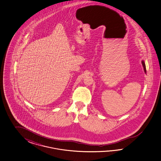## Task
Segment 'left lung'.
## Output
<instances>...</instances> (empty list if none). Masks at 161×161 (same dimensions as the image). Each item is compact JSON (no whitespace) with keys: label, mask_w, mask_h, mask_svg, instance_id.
Listing matches in <instances>:
<instances>
[{"label":"left lung","mask_w":161,"mask_h":161,"mask_svg":"<svg viewBox=\"0 0 161 161\" xmlns=\"http://www.w3.org/2000/svg\"><path fill=\"white\" fill-rule=\"evenodd\" d=\"M142 65H143V69H144L145 73H146V66H145V61H144L143 60H142Z\"/></svg>","instance_id":"obj_1"}]
</instances>
